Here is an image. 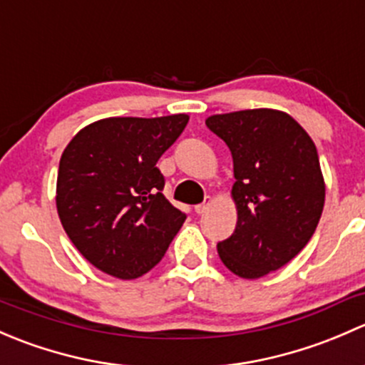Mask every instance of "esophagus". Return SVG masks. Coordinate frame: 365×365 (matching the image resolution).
<instances>
[{
    "label": "esophagus",
    "instance_id": "34e87169",
    "mask_svg": "<svg viewBox=\"0 0 365 365\" xmlns=\"http://www.w3.org/2000/svg\"><path fill=\"white\" fill-rule=\"evenodd\" d=\"M210 205H212V200H210V197H208V200H206L205 203H201V205H196V206H194V210H196V213H200V215H201V213H205L206 210L210 208Z\"/></svg>",
    "mask_w": 365,
    "mask_h": 365
}]
</instances>
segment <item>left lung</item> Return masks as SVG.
<instances>
[{"mask_svg":"<svg viewBox=\"0 0 365 365\" xmlns=\"http://www.w3.org/2000/svg\"><path fill=\"white\" fill-rule=\"evenodd\" d=\"M233 155L237 227L217 244L220 261L242 279L279 270L307 245L325 205V178L311 135L279 109L206 118Z\"/></svg>","mask_w":365,"mask_h":365,"instance_id":"8db88e82","label":"left lung"}]
</instances>
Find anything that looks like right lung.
<instances>
[{"mask_svg": "<svg viewBox=\"0 0 365 365\" xmlns=\"http://www.w3.org/2000/svg\"><path fill=\"white\" fill-rule=\"evenodd\" d=\"M189 114L113 116L81 128L60 159L56 208L65 233L95 268L141 277L162 259L185 215L165 196L157 162Z\"/></svg>", "mask_w": 365, "mask_h": 365, "instance_id": "add662e5", "label": "right lung"}]
</instances>
